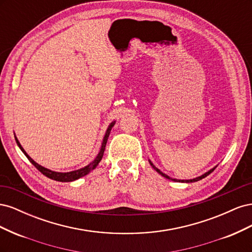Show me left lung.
I'll use <instances>...</instances> for the list:
<instances>
[{"mask_svg":"<svg viewBox=\"0 0 252 252\" xmlns=\"http://www.w3.org/2000/svg\"><path fill=\"white\" fill-rule=\"evenodd\" d=\"M149 163H150V165L152 166V167H154V169L155 170H157L159 174H161V175H163V177L164 178H166V179H168V180H172V181H175V182H186V183H192V182H196V181H200V180H202V179H204V178H206V177H207V175H209L213 170H215L216 169V167H215V168H212L211 170H209L208 172H206V173H204L203 175H201V177H199V178H195V179H192V180H186V181H184V180H175V179H171V178H169L168 177V175H167V174H165V173H163L162 171H159V169H158L157 168V167L154 165V164H152L150 161H149Z\"/></svg>","mask_w":252,"mask_h":252,"instance_id":"left-lung-1","label":"left lung"}]
</instances>
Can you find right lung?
<instances>
[{
  "label": "right lung",
  "mask_w": 252,
  "mask_h": 252,
  "mask_svg": "<svg viewBox=\"0 0 252 252\" xmlns=\"http://www.w3.org/2000/svg\"><path fill=\"white\" fill-rule=\"evenodd\" d=\"M114 123H116V122H112V123L110 124V126L108 127L107 131H106V134H105V136H104V140H103V143H102L101 150H100V152H98L97 157L94 158V161L93 163H90L89 165L84 167V168H81V169H79V170L70 171V172H56V171H51V170H49V169H47V168H44L43 166H41V165H39L37 163H35V162L33 161V159L26 154V151H25L24 149H23V147L21 146V144H20V142L18 141V139L16 138V136H14V138H16L17 144H18V146L20 147V149H21L23 152H24V155L27 157V158L29 159L30 163H32V164L35 167V168H36L37 170H39L41 173H43L44 175H46L47 178H49V179H51V180H55V181H59V182H72V181H75V180H78V179L84 177V175L88 174L91 170H94V169L95 168V167L97 166L98 163H100V161H101L102 158H103V155H104L105 147H106V143H107V140H108V136H109L110 130H111V128L113 127Z\"/></svg>",
  "instance_id": "1"
}]
</instances>
